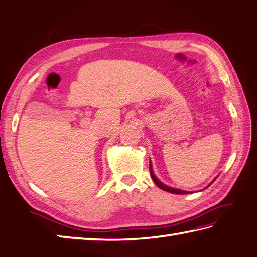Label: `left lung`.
Wrapping results in <instances>:
<instances>
[{
    "label": "left lung",
    "mask_w": 257,
    "mask_h": 257,
    "mask_svg": "<svg viewBox=\"0 0 257 257\" xmlns=\"http://www.w3.org/2000/svg\"><path fill=\"white\" fill-rule=\"evenodd\" d=\"M149 172H151V176H152V179L154 180V182H155V184L158 186V188L160 189H162V190H164V191H166V192H170V193H175V194H188L189 193V191H183V190H180V189H174V188H171V186H167L166 184H164V183H162V182L157 179V177L155 176V174H154V172H153V167H152V163L149 162ZM217 179V177H216ZM214 179V180H216ZM213 180V181H214ZM212 181V182H213ZM212 182L210 184H212ZM210 184L208 185V186H210ZM207 186V188H208ZM206 188V189H207Z\"/></svg>",
    "instance_id": "obj_1"
}]
</instances>
